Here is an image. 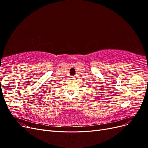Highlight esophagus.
<instances>
[{
  "label": "esophagus",
  "instance_id": "34e87169",
  "mask_svg": "<svg viewBox=\"0 0 148 148\" xmlns=\"http://www.w3.org/2000/svg\"><path fill=\"white\" fill-rule=\"evenodd\" d=\"M75 77H70V81H74L75 80Z\"/></svg>",
  "mask_w": 148,
  "mask_h": 148
}]
</instances>
